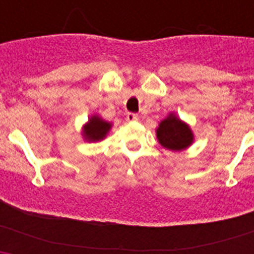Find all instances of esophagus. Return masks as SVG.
<instances>
[{
    "mask_svg": "<svg viewBox=\"0 0 254 254\" xmlns=\"http://www.w3.org/2000/svg\"><path fill=\"white\" fill-rule=\"evenodd\" d=\"M137 120H138L137 114L127 113V121H128V122H134V121H137Z\"/></svg>",
    "mask_w": 254,
    "mask_h": 254,
    "instance_id": "34e87169",
    "label": "esophagus"
}]
</instances>
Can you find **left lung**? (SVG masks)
<instances>
[{"label": "left lung", "mask_w": 254, "mask_h": 254, "mask_svg": "<svg viewBox=\"0 0 254 254\" xmlns=\"http://www.w3.org/2000/svg\"><path fill=\"white\" fill-rule=\"evenodd\" d=\"M159 142L164 147L169 150H183L188 147L193 140V134L190 132V127L182 121H179L176 116L170 114L167 120L159 125L156 129Z\"/></svg>", "instance_id": "obj_1"}]
</instances>
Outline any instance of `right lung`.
<instances>
[{
    "label": "right lung",
    "instance_id": "obj_1",
    "mask_svg": "<svg viewBox=\"0 0 254 254\" xmlns=\"http://www.w3.org/2000/svg\"><path fill=\"white\" fill-rule=\"evenodd\" d=\"M111 123L105 122L99 117H93L90 118L89 123L85 126L84 134L85 138L89 141H99L105 137V134L111 129Z\"/></svg>",
    "mask_w": 254,
    "mask_h": 254
}]
</instances>
